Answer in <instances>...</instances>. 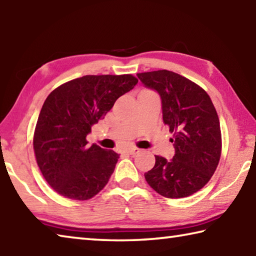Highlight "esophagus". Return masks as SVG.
<instances>
[{"label": "esophagus", "instance_id": "obj_1", "mask_svg": "<svg viewBox=\"0 0 256 256\" xmlns=\"http://www.w3.org/2000/svg\"><path fill=\"white\" fill-rule=\"evenodd\" d=\"M140 150H142L137 148V147H132V148L128 150V153L130 154V155H136V154H138V153H140Z\"/></svg>", "mask_w": 256, "mask_h": 256}]
</instances>
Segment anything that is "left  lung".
I'll return each instance as SVG.
<instances>
[{
    "mask_svg": "<svg viewBox=\"0 0 256 256\" xmlns=\"http://www.w3.org/2000/svg\"><path fill=\"white\" fill-rule=\"evenodd\" d=\"M137 76L160 94L163 121L173 132L176 148L170 160L155 156L154 168L145 173L146 181L170 199L194 194L209 182L220 160V124L212 98L199 85L171 70Z\"/></svg>",
    "mask_w": 256,
    "mask_h": 256,
    "instance_id": "left-lung-1",
    "label": "left lung"
}]
</instances>
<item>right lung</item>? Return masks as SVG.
Returning a JSON list of instances; mask_svg holds the SVG:
<instances>
[{
	"label": "right lung",
	"mask_w": 256,
	"mask_h": 256,
	"mask_svg": "<svg viewBox=\"0 0 256 256\" xmlns=\"http://www.w3.org/2000/svg\"><path fill=\"white\" fill-rule=\"evenodd\" d=\"M130 74L85 75L54 90L40 111L34 150L44 180L68 199L88 200L114 173L119 155L88 146L93 124L111 110L116 98L134 88Z\"/></svg>",
	"instance_id": "obj_1"
}]
</instances>
